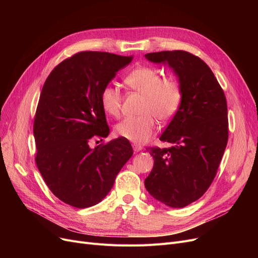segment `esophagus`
<instances>
[{
  "label": "esophagus",
  "mask_w": 258,
  "mask_h": 258,
  "mask_svg": "<svg viewBox=\"0 0 258 258\" xmlns=\"http://www.w3.org/2000/svg\"><path fill=\"white\" fill-rule=\"evenodd\" d=\"M133 148L135 153H139L142 151V146L139 144H133Z\"/></svg>",
  "instance_id": "obj_1"
}]
</instances>
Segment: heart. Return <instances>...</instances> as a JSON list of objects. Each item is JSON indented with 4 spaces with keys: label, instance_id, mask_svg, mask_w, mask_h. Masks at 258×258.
Masks as SVG:
<instances>
[{
    "label": "heart",
    "instance_id": "1",
    "mask_svg": "<svg viewBox=\"0 0 258 258\" xmlns=\"http://www.w3.org/2000/svg\"><path fill=\"white\" fill-rule=\"evenodd\" d=\"M125 84L143 96L141 115L127 118L115 127L118 136L133 143H144L157 131V120L167 121L178 112L182 101V91L174 80L162 78L161 73L150 67L137 68L125 77ZM103 112L112 117H119L121 107L120 90L106 85L100 93Z\"/></svg>",
    "mask_w": 258,
    "mask_h": 258
}]
</instances>
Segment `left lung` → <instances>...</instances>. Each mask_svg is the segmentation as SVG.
Returning <instances> with one entry per match:
<instances>
[{"instance_id": "8db88e82", "label": "left lung", "mask_w": 258, "mask_h": 258, "mask_svg": "<svg viewBox=\"0 0 258 258\" xmlns=\"http://www.w3.org/2000/svg\"><path fill=\"white\" fill-rule=\"evenodd\" d=\"M144 56L167 64L182 91L179 110L160 137L172 146L150 148L154 167L144 185L166 206L183 208L206 192L218 171L228 141L226 97L210 68L194 54L175 50Z\"/></svg>"}]
</instances>
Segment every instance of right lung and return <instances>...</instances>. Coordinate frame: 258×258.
Returning <instances> with one entry per match:
<instances>
[{"label": "right lung", "instance_id": "add662e5", "mask_svg": "<svg viewBox=\"0 0 258 258\" xmlns=\"http://www.w3.org/2000/svg\"><path fill=\"white\" fill-rule=\"evenodd\" d=\"M132 60L107 52H80L54 68L45 81L33 125L35 162L50 190L68 205L98 204L133 156L124 138L90 147L92 139L110 134L100 93Z\"/></svg>", "mask_w": 258, "mask_h": 258}]
</instances>
